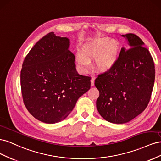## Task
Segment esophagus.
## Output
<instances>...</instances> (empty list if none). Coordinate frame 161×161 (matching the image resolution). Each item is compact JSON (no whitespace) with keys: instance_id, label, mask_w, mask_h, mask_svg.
Returning <instances> with one entry per match:
<instances>
[{"instance_id":"1","label":"esophagus","mask_w":161,"mask_h":161,"mask_svg":"<svg viewBox=\"0 0 161 161\" xmlns=\"http://www.w3.org/2000/svg\"><path fill=\"white\" fill-rule=\"evenodd\" d=\"M95 79V78L94 76H92V77H91V85L92 86H94Z\"/></svg>"}]
</instances>
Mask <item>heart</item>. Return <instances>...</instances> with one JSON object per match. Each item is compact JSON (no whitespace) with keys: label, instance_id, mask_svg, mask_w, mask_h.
I'll use <instances>...</instances> for the list:
<instances>
[{"label":"heart","instance_id":"b5f03b06","mask_svg":"<svg viewBox=\"0 0 161 161\" xmlns=\"http://www.w3.org/2000/svg\"><path fill=\"white\" fill-rule=\"evenodd\" d=\"M119 44L108 37L101 38L89 42L84 46L82 53L77 56V64L80 69H88L91 59H96L97 69L102 72L110 70L118 60Z\"/></svg>","mask_w":161,"mask_h":161}]
</instances>
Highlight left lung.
Instances as JSON below:
<instances>
[{
    "mask_svg": "<svg viewBox=\"0 0 161 161\" xmlns=\"http://www.w3.org/2000/svg\"><path fill=\"white\" fill-rule=\"evenodd\" d=\"M130 48H121L115 65L98 75L97 108L106 121L125 124L147 108L154 86L155 69L150 53L134 33L123 35Z\"/></svg>",
    "mask_w": 161,
    "mask_h": 161,
    "instance_id": "obj_1",
    "label": "left lung"
}]
</instances>
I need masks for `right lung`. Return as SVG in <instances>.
Wrapping results in <instances>:
<instances>
[{
	"label": "right lung",
	"instance_id": "1",
	"mask_svg": "<svg viewBox=\"0 0 161 161\" xmlns=\"http://www.w3.org/2000/svg\"><path fill=\"white\" fill-rule=\"evenodd\" d=\"M69 40L47 33L27 53L21 71L23 103L43 123L64 119L91 87V77L77 72Z\"/></svg>",
	"mask_w": 161,
	"mask_h": 161
}]
</instances>
